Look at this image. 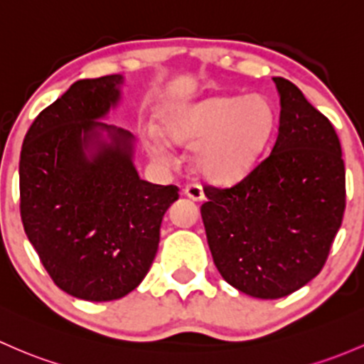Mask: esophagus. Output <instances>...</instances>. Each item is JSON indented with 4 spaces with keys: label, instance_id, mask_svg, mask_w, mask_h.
Returning <instances> with one entry per match:
<instances>
[{
    "label": "esophagus",
    "instance_id": "1",
    "mask_svg": "<svg viewBox=\"0 0 364 364\" xmlns=\"http://www.w3.org/2000/svg\"><path fill=\"white\" fill-rule=\"evenodd\" d=\"M185 195L195 202L204 200V190H202V186L198 185V183H190V185H186Z\"/></svg>",
    "mask_w": 364,
    "mask_h": 364
}]
</instances>
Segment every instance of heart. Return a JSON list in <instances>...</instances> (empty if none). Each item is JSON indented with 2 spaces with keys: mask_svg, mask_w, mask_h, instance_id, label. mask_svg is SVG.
<instances>
[{
  "mask_svg": "<svg viewBox=\"0 0 364 364\" xmlns=\"http://www.w3.org/2000/svg\"><path fill=\"white\" fill-rule=\"evenodd\" d=\"M275 127V109L262 94L220 95L171 114L167 136L174 143L195 144L197 171L214 183L244 178L262 156ZM151 153L169 160L166 144L155 141Z\"/></svg>",
  "mask_w": 364,
  "mask_h": 364,
  "instance_id": "obj_1",
  "label": "heart"
}]
</instances>
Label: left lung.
Wrapping results in <instances>:
<instances>
[{"mask_svg": "<svg viewBox=\"0 0 364 364\" xmlns=\"http://www.w3.org/2000/svg\"><path fill=\"white\" fill-rule=\"evenodd\" d=\"M281 117L272 151L230 188L205 186L200 208L214 265L239 291L288 296L328 258L346 209V167L331 122L275 76Z\"/></svg>", "mask_w": 364, "mask_h": 364, "instance_id": "8db88e82", "label": "left lung"}]
</instances>
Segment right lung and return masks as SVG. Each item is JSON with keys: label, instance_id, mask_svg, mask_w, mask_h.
<instances>
[{"label": "right lung", "instance_id": "right-lung-1", "mask_svg": "<svg viewBox=\"0 0 364 364\" xmlns=\"http://www.w3.org/2000/svg\"><path fill=\"white\" fill-rule=\"evenodd\" d=\"M122 75L78 80L34 118L18 164L21 218L63 291L118 300L150 270L160 225L179 188L144 181L136 137L102 122L122 97Z\"/></svg>", "mask_w": 364, "mask_h": 364}]
</instances>
